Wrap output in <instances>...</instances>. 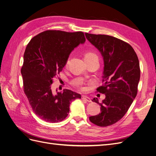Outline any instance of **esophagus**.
Here are the masks:
<instances>
[{
	"mask_svg": "<svg viewBox=\"0 0 156 156\" xmlns=\"http://www.w3.org/2000/svg\"><path fill=\"white\" fill-rule=\"evenodd\" d=\"M82 99L84 100V101H86L87 102H91V100L89 97H88L82 96Z\"/></svg>",
	"mask_w": 156,
	"mask_h": 156,
	"instance_id": "esophagus-1",
	"label": "esophagus"
}]
</instances>
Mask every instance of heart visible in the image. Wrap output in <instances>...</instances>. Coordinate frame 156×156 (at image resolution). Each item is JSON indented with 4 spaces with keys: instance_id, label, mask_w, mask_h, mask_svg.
<instances>
[{
    "instance_id": "heart-1",
    "label": "heart",
    "mask_w": 156,
    "mask_h": 156,
    "mask_svg": "<svg viewBox=\"0 0 156 156\" xmlns=\"http://www.w3.org/2000/svg\"><path fill=\"white\" fill-rule=\"evenodd\" d=\"M93 57H97V55L95 53L88 52H86L85 54V55H84V59H90V58H93ZM68 60L66 61V64L68 63Z\"/></svg>"
}]
</instances>
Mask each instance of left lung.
<instances>
[{"mask_svg": "<svg viewBox=\"0 0 156 156\" xmlns=\"http://www.w3.org/2000/svg\"><path fill=\"white\" fill-rule=\"evenodd\" d=\"M86 38L101 52L104 62L102 85L97 91L105 94L101 113L91 116V123L99 127L113 125L123 118L138 93L140 79L138 58L128 43L105 34L85 33Z\"/></svg>", "mask_w": 156, "mask_h": 156, "instance_id": "8db88e82", "label": "left lung"}]
</instances>
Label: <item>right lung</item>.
I'll list each match as a JSON object with an SVG mask.
<instances>
[{
  "mask_svg": "<svg viewBox=\"0 0 156 156\" xmlns=\"http://www.w3.org/2000/svg\"><path fill=\"white\" fill-rule=\"evenodd\" d=\"M85 41L81 31L47 30L27 44L21 68L23 91L34 113L41 119L51 123L63 121L69 113L70 102L81 98L80 94L66 89L54 94L51 84L74 48Z\"/></svg>",
  "mask_w": 156,
  "mask_h": 156,
  "instance_id": "1",
  "label": "right lung"
}]
</instances>
